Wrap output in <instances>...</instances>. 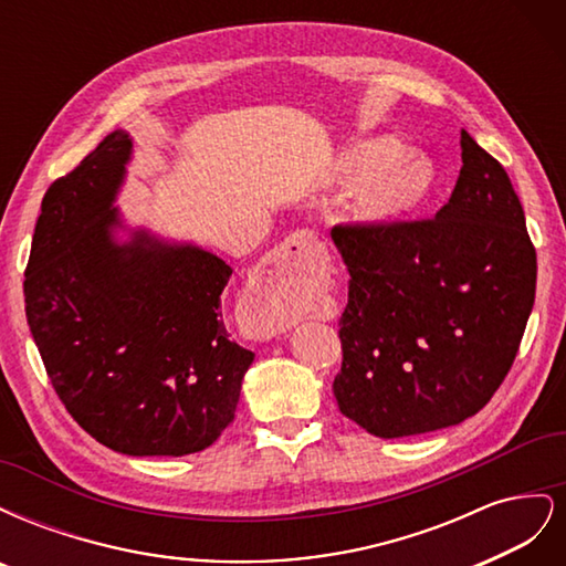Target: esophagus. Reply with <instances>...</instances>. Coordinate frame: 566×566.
Masks as SVG:
<instances>
[{
  "instance_id": "1",
  "label": "esophagus",
  "mask_w": 566,
  "mask_h": 566,
  "mask_svg": "<svg viewBox=\"0 0 566 566\" xmlns=\"http://www.w3.org/2000/svg\"><path fill=\"white\" fill-rule=\"evenodd\" d=\"M318 250L312 231H295L256 269L245 293L248 325L256 337L269 339L293 328L295 318L285 314L287 297L314 276Z\"/></svg>"
}]
</instances>
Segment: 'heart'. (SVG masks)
I'll use <instances>...</instances> for the list:
<instances>
[{
    "label": "heart",
    "instance_id": "obj_1",
    "mask_svg": "<svg viewBox=\"0 0 566 566\" xmlns=\"http://www.w3.org/2000/svg\"><path fill=\"white\" fill-rule=\"evenodd\" d=\"M342 177L352 184L364 181V205L378 217L413 210L430 193L434 169L418 153L401 150L394 136H373L356 144L342 160ZM295 316L297 310H285Z\"/></svg>",
    "mask_w": 566,
    "mask_h": 566
}]
</instances>
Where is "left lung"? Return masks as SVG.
<instances>
[{
    "instance_id": "left-lung-1",
    "label": "left lung",
    "mask_w": 566,
    "mask_h": 566,
    "mask_svg": "<svg viewBox=\"0 0 566 566\" xmlns=\"http://www.w3.org/2000/svg\"><path fill=\"white\" fill-rule=\"evenodd\" d=\"M462 167L432 219L337 224L349 271L339 318L342 416L380 439L479 413L515 361L536 250L503 165L460 132Z\"/></svg>"
}]
</instances>
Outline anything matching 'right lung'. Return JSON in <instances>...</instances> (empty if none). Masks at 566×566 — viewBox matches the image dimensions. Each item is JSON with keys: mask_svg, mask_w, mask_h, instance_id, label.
Returning <instances> with one entry per match:
<instances>
[{"mask_svg": "<svg viewBox=\"0 0 566 566\" xmlns=\"http://www.w3.org/2000/svg\"><path fill=\"white\" fill-rule=\"evenodd\" d=\"M132 158L111 132L49 186L25 269V316L59 399L84 432L125 455H188L233 422L254 354L229 339L233 269L146 229L117 243L113 208Z\"/></svg>", "mask_w": 566, "mask_h": 566, "instance_id": "right-lung-1", "label": "right lung"}]
</instances>
